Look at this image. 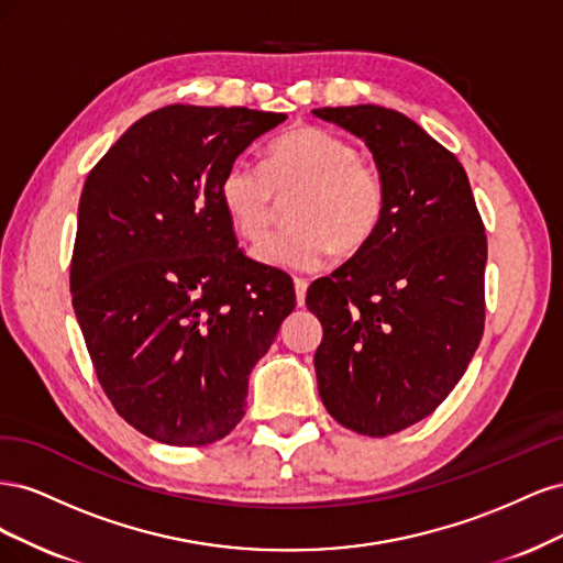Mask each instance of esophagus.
Segmentation results:
<instances>
[{"mask_svg": "<svg viewBox=\"0 0 563 563\" xmlns=\"http://www.w3.org/2000/svg\"><path fill=\"white\" fill-rule=\"evenodd\" d=\"M294 286H296V300H298V305H305V294H308V279L296 277Z\"/></svg>", "mask_w": 563, "mask_h": 563, "instance_id": "esophagus-1", "label": "esophagus"}]
</instances>
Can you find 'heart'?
Instances as JSON below:
<instances>
[{"mask_svg": "<svg viewBox=\"0 0 563 563\" xmlns=\"http://www.w3.org/2000/svg\"><path fill=\"white\" fill-rule=\"evenodd\" d=\"M300 195L288 209V228L258 249L272 267L314 272L331 251L360 253L385 216V183L343 135L296 126L272 145L267 166L232 159L218 183L220 203L234 232L258 244L277 218L279 199Z\"/></svg>", "mask_w": 563, "mask_h": 563, "instance_id": "b5f03b06", "label": "heart"}]
</instances>
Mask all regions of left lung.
<instances>
[{"instance_id": "left-lung-1", "label": "left lung", "mask_w": 563, "mask_h": 563, "mask_svg": "<svg viewBox=\"0 0 563 563\" xmlns=\"http://www.w3.org/2000/svg\"><path fill=\"white\" fill-rule=\"evenodd\" d=\"M362 139L385 183L376 236L308 288L323 327L319 397L343 428L387 437L428 418L463 378L486 319V232L463 164L406 114L319 108Z\"/></svg>"}]
</instances>
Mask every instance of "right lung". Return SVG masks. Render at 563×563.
<instances>
[{
  "mask_svg": "<svg viewBox=\"0 0 563 563\" xmlns=\"http://www.w3.org/2000/svg\"><path fill=\"white\" fill-rule=\"evenodd\" d=\"M284 112L166 106L84 183L73 308L100 387L131 428L207 446L246 411L249 373L296 308L294 279L236 246L218 183Z\"/></svg>",
  "mask_w": 563,
  "mask_h": 563,
  "instance_id": "right-lung-1",
  "label": "right lung"
}]
</instances>
